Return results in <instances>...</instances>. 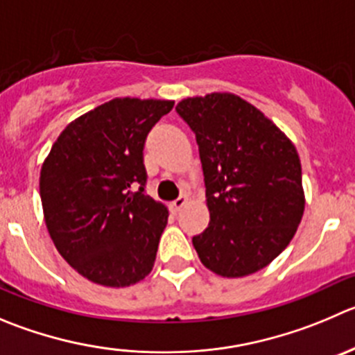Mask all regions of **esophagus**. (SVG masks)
<instances>
[{
	"label": "esophagus",
	"instance_id": "1",
	"mask_svg": "<svg viewBox=\"0 0 355 355\" xmlns=\"http://www.w3.org/2000/svg\"><path fill=\"white\" fill-rule=\"evenodd\" d=\"M187 204H188V198L184 197V195H181V197H178V198H175V200L171 202V209L174 212H178L181 207H184V205H187Z\"/></svg>",
	"mask_w": 355,
	"mask_h": 355
}]
</instances>
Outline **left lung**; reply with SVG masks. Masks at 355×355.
I'll list each match as a JSON object with an SVG mask.
<instances>
[{"label":"left lung","instance_id":"1","mask_svg":"<svg viewBox=\"0 0 355 355\" xmlns=\"http://www.w3.org/2000/svg\"><path fill=\"white\" fill-rule=\"evenodd\" d=\"M175 111L197 139L211 214L191 241L198 258L221 277L265 268L288 248L305 209L295 144L234 94L188 97Z\"/></svg>","mask_w":355,"mask_h":355}]
</instances>
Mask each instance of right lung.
<instances>
[{"instance_id":"obj_1","label":"right lung","mask_w":355,"mask_h":355,"mask_svg":"<svg viewBox=\"0 0 355 355\" xmlns=\"http://www.w3.org/2000/svg\"><path fill=\"white\" fill-rule=\"evenodd\" d=\"M172 106L132 97L101 104L71 121L43 162L40 195L50 237L96 284L132 286L153 268L168 211L144 193L143 150Z\"/></svg>"}]
</instances>
